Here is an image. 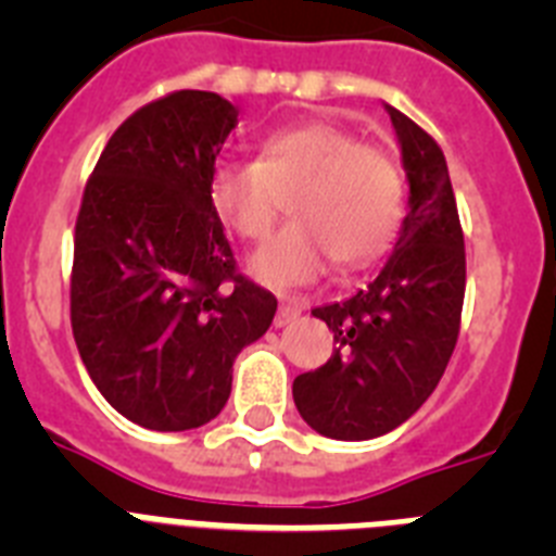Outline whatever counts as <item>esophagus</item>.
Instances as JSON below:
<instances>
[{
    "label": "esophagus",
    "instance_id": "1",
    "mask_svg": "<svg viewBox=\"0 0 556 556\" xmlns=\"http://www.w3.org/2000/svg\"><path fill=\"white\" fill-rule=\"evenodd\" d=\"M301 312H303V301H298V298H287V301L278 306V314H275V328L289 326V323L301 317Z\"/></svg>",
    "mask_w": 556,
    "mask_h": 556
}]
</instances>
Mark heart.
Here are the masks:
<instances>
[{"instance_id":"obj_1","label":"heart","mask_w":556,"mask_h":556,"mask_svg":"<svg viewBox=\"0 0 556 556\" xmlns=\"http://www.w3.org/2000/svg\"><path fill=\"white\" fill-rule=\"evenodd\" d=\"M289 194L294 223L250 258V273L275 289L314 283L333 258L348 269L367 267L404 223L395 155L333 119L278 127L262 139L258 161L225 159L211 169V208L248 242L269 233Z\"/></svg>"}]
</instances>
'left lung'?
<instances>
[{"mask_svg":"<svg viewBox=\"0 0 556 556\" xmlns=\"http://www.w3.org/2000/svg\"><path fill=\"white\" fill-rule=\"evenodd\" d=\"M409 180V211L381 273L342 303L314 308L331 358L294 378L301 417L331 440H372L409 420L440 384L459 337L465 239L443 150L384 105Z\"/></svg>","mask_w":556,"mask_h":556,"instance_id":"1","label":"left lung"}]
</instances>
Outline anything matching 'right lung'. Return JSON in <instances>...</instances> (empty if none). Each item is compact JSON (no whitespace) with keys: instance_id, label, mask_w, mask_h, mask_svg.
I'll return each instance as SVG.
<instances>
[{"instance_id":"1","label":"right lung","mask_w":556,"mask_h":556,"mask_svg":"<svg viewBox=\"0 0 556 556\" xmlns=\"http://www.w3.org/2000/svg\"><path fill=\"white\" fill-rule=\"evenodd\" d=\"M239 111L214 91L139 108L102 150L83 191L72 267V331L113 409L152 431L223 412L233 362L278 301L236 273L208 180Z\"/></svg>"}]
</instances>
